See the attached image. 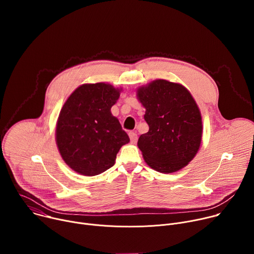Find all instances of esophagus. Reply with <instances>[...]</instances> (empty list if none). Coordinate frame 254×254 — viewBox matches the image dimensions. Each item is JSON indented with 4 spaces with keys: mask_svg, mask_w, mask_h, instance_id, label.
I'll return each instance as SVG.
<instances>
[{
    "mask_svg": "<svg viewBox=\"0 0 254 254\" xmlns=\"http://www.w3.org/2000/svg\"><path fill=\"white\" fill-rule=\"evenodd\" d=\"M128 135H129V138H130L131 143H135V142L137 141V134H136V132L130 131V132L128 133Z\"/></svg>",
    "mask_w": 254,
    "mask_h": 254,
    "instance_id": "34e87169",
    "label": "esophagus"
}]
</instances>
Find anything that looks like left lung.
<instances>
[{
  "label": "left lung",
  "instance_id": "left-lung-1",
  "mask_svg": "<svg viewBox=\"0 0 254 254\" xmlns=\"http://www.w3.org/2000/svg\"><path fill=\"white\" fill-rule=\"evenodd\" d=\"M137 98L149 125V131L137 140L144 161L161 173L184 168L202 138L201 114L191 93L183 85L158 79L138 88Z\"/></svg>",
  "mask_w": 254,
  "mask_h": 254
}]
</instances>
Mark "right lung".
I'll use <instances>...</instances> for the list:
<instances>
[{
	"mask_svg": "<svg viewBox=\"0 0 254 254\" xmlns=\"http://www.w3.org/2000/svg\"><path fill=\"white\" fill-rule=\"evenodd\" d=\"M120 89L106 83L76 88L60 112L56 142L64 162L73 171L95 176L115 165L117 154L129 141L111 108Z\"/></svg>",
	"mask_w": 254,
	"mask_h": 254,
	"instance_id": "add662e5",
	"label": "right lung"
}]
</instances>
